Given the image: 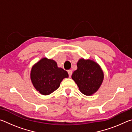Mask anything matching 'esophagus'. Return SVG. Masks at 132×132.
<instances>
[{"instance_id": "1", "label": "esophagus", "mask_w": 132, "mask_h": 132, "mask_svg": "<svg viewBox=\"0 0 132 132\" xmlns=\"http://www.w3.org/2000/svg\"><path fill=\"white\" fill-rule=\"evenodd\" d=\"M68 74H69V77H71V75H72V70H68Z\"/></svg>"}]
</instances>
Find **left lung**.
Returning a JSON list of instances; mask_svg holds the SVG:
<instances>
[{
  "instance_id": "left-lung-1",
  "label": "left lung",
  "mask_w": 132,
  "mask_h": 132,
  "mask_svg": "<svg viewBox=\"0 0 132 132\" xmlns=\"http://www.w3.org/2000/svg\"><path fill=\"white\" fill-rule=\"evenodd\" d=\"M77 66V69L73 73L71 78L83 94L92 95L102 84L103 72L100 66L91 60L80 59Z\"/></svg>"
}]
</instances>
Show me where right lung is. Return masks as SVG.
I'll return each mask as SVG.
<instances>
[{"label":"right lung","mask_w":132,"mask_h":132,"mask_svg":"<svg viewBox=\"0 0 132 132\" xmlns=\"http://www.w3.org/2000/svg\"><path fill=\"white\" fill-rule=\"evenodd\" d=\"M68 77L66 70L58 68L53 60L46 57L34 64L31 71L33 86L42 95H49L57 90L62 80Z\"/></svg>","instance_id":"right-lung-1"}]
</instances>
